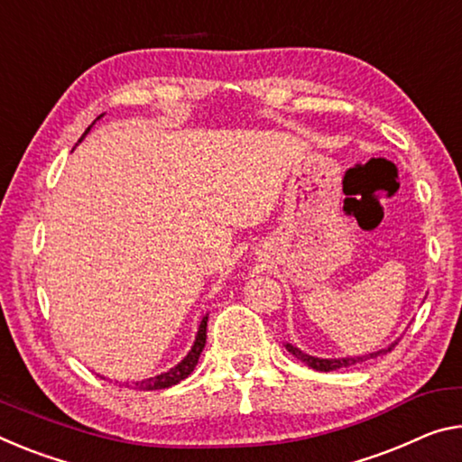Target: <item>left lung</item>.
Here are the masks:
<instances>
[{"label": "left lung", "mask_w": 462, "mask_h": 462, "mask_svg": "<svg viewBox=\"0 0 462 462\" xmlns=\"http://www.w3.org/2000/svg\"><path fill=\"white\" fill-rule=\"evenodd\" d=\"M399 341V339H397ZM397 341L391 343V346H386L378 351H372V354H365V356H354V357H314L304 354V351H300L296 346H291V343H285V349L290 351L291 356H296L300 362H304L309 368L312 370H319V372H331V370H339V368H347V365H354L357 362H365V360H372V357H378V356H384L389 354V351L397 346Z\"/></svg>", "instance_id": "obj_1"}]
</instances>
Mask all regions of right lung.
I'll list each match as a JSON object with an SVG mask.
<instances>
[{
    "instance_id": "right-lung-1",
    "label": "right lung",
    "mask_w": 462,
    "mask_h": 462,
    "mask_svg": "<svg viewBox=\"0 0 462 462\" xmlns=\"http://www.w3.org/2000/svg\"><path fill=\"white\" fill-rule=\"evenodd\" d=\"M100 116H98V119H100ZM97 121H94V123H97ZM94 123H92V125H94ZM92 125L84 131V135L79 137V142H82V139L88 135V131L92 129ZM208 319L209 317H208V314H205V317L201 319V323H199V328H197V335H195V341H193L191 349H189V354L182 357V360L177 365H174V368L166 370V372H162V374H158V376H152V378L139 380V383H134V389H137V391L168 389V386L179 384L180 380H185L189 374H191V372L195 370L197 362H199V356H201V351L205 347V339H208ZM125 384L129 386V383H125Z\"/></svg>"
}]
</instances>
